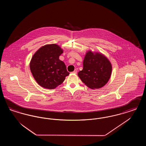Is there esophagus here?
Listing matches in <instances>:
<instances>
[{
  "label": "esophagus",
  "mask_w": 146,
  "mask_h": 146,
  "mask_svg": "<svg viewBox=\"0 0 146 146\" xmlns=\"http://www.w3.org/2000/svg\"><path fill=\"white\" fill-rule=\"evenodd\" d=\"M72 73H74V74H76L77 73V70H74L73 72H72Z\"/></svg>",
  "instance_id": "34e87169"
}]
</instances>
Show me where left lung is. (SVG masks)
I'll use <instances>...</instances> for the list:
<instances>
[{"mask_svg": "<svg viewBox=\"0 0 146 146\" xmlns=\"http://www.w3.org/2000/svg\"><path fill=\"white\" fill-rule=\"evenodd\" d=\"M112 66L109 60L102 54L88 51L83 61V69L78 75L88 87L100 89L109 81Z\"/></svg>", "mask_w": 146, "mask_h": 146, "instance_id": "1", "label": "left lung"}]
</instances>
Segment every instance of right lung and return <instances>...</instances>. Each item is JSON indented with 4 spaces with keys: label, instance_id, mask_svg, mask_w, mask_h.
<instances>
[{
    "label": "right lung",
    "instance_id": "add662e5",
    "mask_svg": "<svg viewBox=\"0 0 146 146\" xmlns=\"http://www.w3.org/2000/svg\"><path fill=\"white\" fill-rule=\"evenodd\" d=\"M63 52L59 45L48 44L38 49L33 56L30 70L37 83L42 88L55 89L70 74L64 63L59 59Z\"/></svg>",
    "mask_w": 146,
    "mask_h": 146
}]
</instances>
